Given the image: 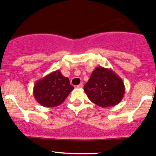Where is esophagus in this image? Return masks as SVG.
I'll use <instances>...</instances> for the list:
<instances>
[{"instance_id":"1","label":"esophagus","mask_w":156,"mask_h":156,"mask_svg":"<svg viewBox=\"0 0 156 156\" xmlns=\"http://www.w3.org/2000/svg\"><path fill=\"white\" fill-rule=\"evenodd\" d=\"M77 88H82L83 87V83H80V84H78V86L76 87Z\"/></svg>"}]
</instances>
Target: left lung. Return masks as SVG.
<instances>
[{
    "label": "left lung",
    "instance_id": "left-lung-1",
    "mask_svg": "<svg viewBox=\"0 0 156 156\" xmlns=\"http://www.w3.org/2000/svg\"><path fill=\"white\" fill-rule=\"evenodd\" d=\"M83 90L92 102L101 108L117 105L122 101L125 85L111 69L98 66L93 70Z\"/></svg>",
    "mask_w": 156,
    "mask_h": 156
}]
</instances>
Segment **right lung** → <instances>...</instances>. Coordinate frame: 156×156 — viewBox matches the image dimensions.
<instances>
[{
    "label": "right lung",
    "mask_w": 156,
    "mask_h": 156,
    "mask_svg": "<svg viewBox=\"0 0 156 156\" xmlns=\"http://www.w3.org/2000/svg\"><path fill=\"white\" fill-rule=\"evenodd\" d=\"M73 89L69 79L56 70L35 83L34 96L42 106L55 108L61 105Z\"/></svg>",
    "instance_id": "obj_1"
}]
</instances>
